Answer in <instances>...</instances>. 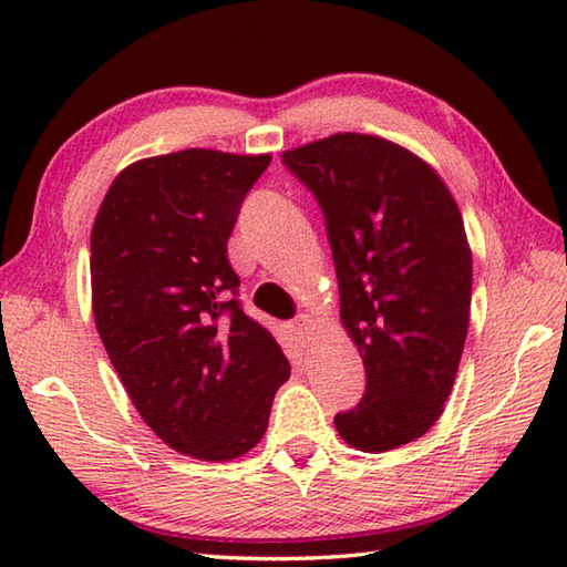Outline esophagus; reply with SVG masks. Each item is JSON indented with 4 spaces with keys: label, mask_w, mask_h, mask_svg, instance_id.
Segmentation results:
<instances>
[{
    "label": "esophagus",
    "mask_w": 567,
    "mask_h": 567,
    "mask_svg": "<svg viewBox=\"0 0 567 567\" xmlns=\"http://www.w3.org/2000/svg\"><path fill=\"white\" fill-rule=\"evenodd\" d=\"M292 330L297 334V340H300L302 344H310L312 332H315V320L310 318V315H300V318L292 322Z\"/></svg>",
    "instance_id": "34e87169"
}]
</instances>
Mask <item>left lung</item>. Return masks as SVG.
<instances>
[{
	"instance_id": "8db88e82",
	"label": "left lung",
	"mask_w": 567,
	"mask_h": 567,
	"mask_svg": "<svg viewBox=\"0 0 567 567\" xmlns=\"http://www.w3.org/2000/svg\"><path fill=\"white\" fill-rule=\"evenodd\" d=\"M282 162L322 209L340 318L368 378L334 427L364 453L408 445L443 415L467 338L473 255L460 209L433 167L372 134H332Z\"/></svg>"
}]
</instances>
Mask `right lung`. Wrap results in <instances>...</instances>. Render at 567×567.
Returning <instances> with one entry per match:
<instances>
[{"instance_id": "obj_1", "label": "right lung", "mask_w": 567, "mask_h": 567, "mask_svg": "<svg viewBox=\"0 0 567 567\" xmlns=\"http://www.w3.org/2000/svg\"><path fill=\"white\" fill-rule=\"evenodd\" d=\"M270 155L182 150L112 182L92 227V307L124 390L182 455L233 460L260 443L290 378L272 332L237 300L227 260L239 207Z\"/></svg>"}]
</instances>
